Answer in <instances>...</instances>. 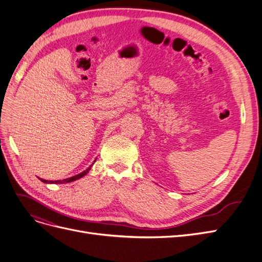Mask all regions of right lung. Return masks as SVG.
Returning <instances> with one entry per match:
<instances>
[{
  "mask_svg": "<svg viewBox=\"0 0 262 262\" xmlns=\"http://www.w3.org/2000/svg\"><path fill=\"white\" fill-rule=\"evenodd\" d=\"M92 166H93V165H91L90 167L87 168L86 170L82 171L81 173H78V175H75V176H73V177H70V178H67V179H63V180H54V181H51V180L48 181V180H45V179H40V180H41L42 182H46V184H63V182H71V181L76 180V179H80V178H82L83 176H85L86 173L91 170Z\"/></svg>",
  "mask_w": 262,
  "mask_h": 262,
  "instance_id": "obj_1",
  "label": "right lung"
}]
</instances>
